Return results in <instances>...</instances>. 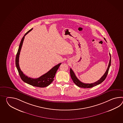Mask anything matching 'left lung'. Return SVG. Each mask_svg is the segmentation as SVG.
Instances as JSON below:
<instances>
[{"label":"left lung","instance_id":"1","mask_svg":"<svg viewBox=\"0 0 123 123\" xmlns=\"http://www.w3.org/2000/svg\"><path fill=\"white\" fill-rule=\"evenodd\" d=\"M104 39L105 41H106L105 39L104 38ZM110 55V60H109V65L108 67V68L107 69L106 71H105V73L104 74V75L101 77V78L99 80H98V81H97V82H95L94 83H83L82 82H81L80 81H79V79H78L76 76H75V74L74 73V71H72V70L71 68H70V75L71 77V79H72L74 83L77 86H79V87L83 88H89L93 87V86H96L100 84V83H101V82L104 81L105 79H106L107 74L109 72V68L111 65V55L110 53H109Z\"/></svg>","mask_w":123,"mask_h":123}]
</instances>
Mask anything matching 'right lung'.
Returning <instances> with one entry per match:
<instances>
[{"mask_svg":"<svg viewBox=\"0 0 123 123\" xmlns=\"http://www.w3.org/2000/svg\"><path fill=\"white\" fill-rule=\"evenodd\" d=\"M32 30H33V28L30 29V30H29L27 33H26L22 38V40L19 45V48L18 49V52L17 53L16 59H15V64H16L17 70L18 72L19 75L23 82L34 86L39 87H45L49 86L52 82H53V81L54 80V78L55 75V73H56V71H57L61 63H60L57 65L55 66L50 70H49L48 72H47L46 73L44 74L43 75L37 79H33L31 78H30L25 75V74H23V73L21 70L20 68L19 67V55H20L21 50L22 49L23 42L25 38V36L28 33Z\"/></svg>","mask_w":123,"mask_h":123,"instance_id":"add662e5","label":"right lung"}]
</instances>
